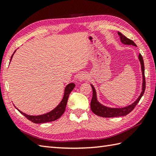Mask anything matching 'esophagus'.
Listing matches in <instances>:
<instances>
[{"mask_svg":"<svg viewBox=\"0 0 156 156\" xmlns=\"http://www.w3.org/2000/svg\"><path fill=\"white\" fill-rule=\"evenodd\" d=\"M87 78H88V75H87V74H86V73H84V72L81 73V74L78 76V80L80 82L84 81Z\"/></svg>","mask_w":156,"mask_h":156,"instance_id":"obj_1","label":"esophagus"}]
</instances>
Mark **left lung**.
I'll return each mask as SVG.
<instances>
[{
  "label": "left lung",
  "mask_w": 156,
  "mask_h": 156,
  "mask_svg": "<svg viewBox=\"0 0 156 156\" xmlns=\"http://www.w3.org/2000/svg\"><path fill=\"white\" fill-rule=\"evenodd\" d=\"M118 35L120 36V41L122 43L125 44H132L133 46H136V44L132 40L126 38V36H124L120 32H118ZM139 61L141 62V69H142V73H143V89L142 93L141 95L139 97V98L136 99L135 103H133L132 105H130L126 108H109L108 107L103 106V105L99 103L96 97V91L94 90L93 85H91L93 89V97L91 99L90 103V109L92 112L94 114H96L99 116L103 117V118H113V117H119V116H124V115H126L129 114L130 112H132L134 108H135L136 105L138 104L140 99H141L142 96L145 93V66H144V62H143V57L141 54L139 55Z\"/></svg>",
  "instance_id": "1"
}]
</instances>
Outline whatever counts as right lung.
Segmentation results:
<instances>
[{
	"mask_svg": "<svg viewBox=\"0 0 156 156\" xmlns=\"http://www.w3.org/2000/svg\"><path fill=\"white\" fill-rule=\"evenodd\" d=\"M15 52L13 53V54L15 53ZM13 54L12 55V56L11 57V60L12 59V57H13ZM74 87H75V84L74 83L69 84L65 88V93H64V96L62 101H61L59 104L58 105L57 107H56L53 110L47 113V114H44V115H36H36H27L26 114H24V113H23L22 112L20 111L19 109H18V111H19L21 114H23L27 119H28L29 120H30L35 124L46 123V122H49L56 120L58 118H59L61 116H62L64 112H65L69 95L70 93H71V91L74 89Z\"/></svg>",
	"mask_w": 156,
	"mask_h": 156,
	"instance_id": "right-lung-1",
	"label": "right lung"
}]
</instances>
